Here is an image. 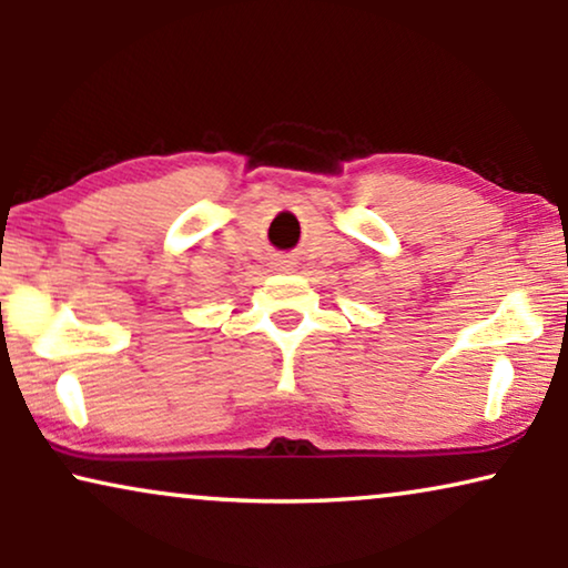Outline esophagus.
I'll return each instance as SVG.
<instances>
[{
    "instance_id": "obj_1",
    "label": "esophagus",
    "mask_w": 568,
    "mask_h": 568,
    "mask_svg": "<svg viewBox=\"0 0 568 568\" xmlns=\"http://www.w3.org/2000/svg\"><path fill=\"white\" fill-rule=\"evenodd\" d=\"M283 262H285V260H280V264H283Z\"/></svg>"
}]
</instances>
